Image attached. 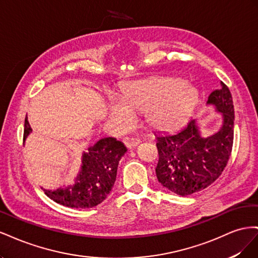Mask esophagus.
<instances>
[{
    "label": "esophagus",
    "mask_w": 258,
    "mask_h": 258,
    "mask_svg": "<svg viewBox=\"0 0 258 258\" xmlns=\"http://www.w3.org/2000/svg\"><path fill=\"white\" fill-rule=\"evenodd\" d=\"M123 144L126 145L128 148H135L140 144V141L138 139H135V138H124Z\"/></svg>",
    "instance_id": "34e87169"
}]
</instances>
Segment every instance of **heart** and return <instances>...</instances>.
I'll list each match as a JSON object with an SVG mask.
<instances>
[{
  "label": "heart",
  "mask_w": 258,
  "mask_h": 258,
  "mask_svg": "<svg viewBox=\"0 0 258 258\" xmlns=\"http://www.w3.org/2000/svg\"><path fill=\"white\" fill-rule=\"evenodd\" d=\"M197 99V90L181 80L132 82L124 87L118 101L108 105L110 119L126 128L134 121L135 111L144 110L146 121L155 127H174L184 120Z\"/></svg>",
  "instance_id": "heart-1"
}]
</instances>
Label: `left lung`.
Returning <instances> with one entry per match:
<instances>
[{"mask_svg": "<svg viewBox=\"0 0 258 258\" xmlns=\"http://www.w3.org/2000/svg\"><path fill=\"white\" fill-rule=\"evenodd\" d=\"M207 104L222 113L223 124L216 134L202 137L196 119H189L173 134L157 136L158 182L179 196L204 190L220 177L231 155L233 110L231 93L223 82L210 93Z\"/></svg>", "mask_w": 258, "mask_h": 258, "instance_id": "8db88e82", "label": "left lung"}]
</instances>
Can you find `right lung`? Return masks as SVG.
Masks as SVG:
<instances>
[{"mask_svg":"<svg viewBox=\"0 0 258 258\" xmlns=\"http://www.w3.org/2000/svg\"><path fill=\"white\" fill-rule=\"evenodd\" d=\"M32 132L25 119L23 139ZM127 148L115 138H104L83 154L82 168L74 185L56 190L44 189L51 200L68 208L87 209L100 205L111 192L116 181L117 167Z\"/></svg>","mask_w":258,"mask_h":258,"instance_id":"obj_1","label":"right lung"}]
</instances>
